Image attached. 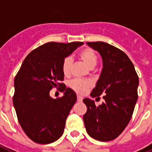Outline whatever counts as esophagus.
<instances>
[{"mask_svg": "<svg viewBox=\"0 0 152 152\" xmlns=\"http://www.w3.org/2000/svg\"><path fill=\"white\" fill-rule=\"evenodd\" d=\"M83 100V98L80 95H77V101L78 102H81Z\"/></svg>", "mask_w": 152, "mask_h": 152, "instance_id": "1", "label": "esophagus"}]
</instances>
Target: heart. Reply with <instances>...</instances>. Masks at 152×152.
<instances>
[{
	"mask_svg": "<svg viewBox=\"0 0 152 152\" xmlns=\"http://www.w3.org/2000/svg\"><path fill=\"white\" fill-rule=\"evenodd\" d=\"M79 58L82 60L86 65L89 68H93L98 63V56L96 53L90 48H85L80 50L79 53ZM72 68V58L67 57L65 58L62 63V70L65 76H68ZM70 86L76 92L83 94L90 88L91 83L89 80L80 79H74L70 83Z\"/></svg>",
	"mask_w": 152,
	"mask_h": 152,
	"instance_id": "heart-1",
	"label": "heart"
}]
</instances>
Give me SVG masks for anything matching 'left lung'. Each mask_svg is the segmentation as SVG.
Wrapping results in <instances>:
<instances>
[{"label":"left lung","instance_id":"1","mask_svg":"<svg viewBox=\"0 0 152 152\" xmlns=\"http://www.w3.org/2000/svg\"><path fill=\"white\" fill-rule=\"evenodd\" d=\"M102 59V70L90 95L105 102L96 106L94 100L85 99L87 112L83 115L90 137L102 142L112 141L124 131L130 121L137 100L138 76L134 66L122 50L102 41L87 42Z\"/></svg>","mask_w":152,"mask_h":152}]
</instances>
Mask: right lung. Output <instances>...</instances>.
Instances as JSON below:
<instances>
[{
	"mask_svg": "<svg viewBox=\"0 0 152 152\" xmlns=\"http://www.w3.org/2000/svg\"><path fill=\"white\" fill-rule=\"evenodd\" d=\"M83 44H44L26 57L15 76L13 103L18 122L27 136L37 143H51L63 135L76 94L61 83L64 79L62 63ZM53 88H61L64 96L52 99L49 91Z\"/></svg>",
	"mask_w": 152,
	"mask_h": 152,
	"instance_id": "1",
	"label": "right lung"
}]
</instances>
